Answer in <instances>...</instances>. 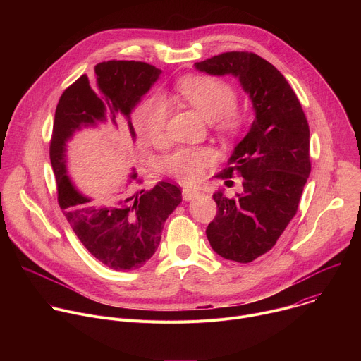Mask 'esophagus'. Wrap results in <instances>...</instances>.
<instances>
[{"mask_svg": "<svg viewBox=\"0 0 361 361\" xmlns=\"http://www.w3.org/2000/svg\"><path fill=\"white\" fill-rule=\"evenodd\" d=\"M197 195H200V191L192 190V188H183V197H184L185 201H190Z\"/></svg>", "mask_w": 361, "mask_h": 361, "instance_id": "obj_1", "label": "esophagus"}]
</instances>
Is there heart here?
<instances>
[{
  "label": "heart",
  "instance_id": "heart-1",
  "mask_svg": "<svg viewBox=\"0 0 361 361\" xmlns=\"http://www.w3.org/2000/svg\"><path fill=\"white\" fill-rule=\"evenodd\" d=\"M177 91L214 127L224 134H235L243 127V116L235 110L237 92L227 81L213 75H188L178 81ZM169 104L161 97L147 99L135 114V124L141 138L154 147L166 141ZM214 148L181 147L167 157L166 171L187 185H195L205 171L216 163Z\"/></svg>",
  "mask_w": 361,
  "mask_h": 361
}]
</instances>
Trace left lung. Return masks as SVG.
<instances>
[{
  "mask_svg": "<svg viewBox=\"0 0 361 361\" xmlns=\"http://www.w3.org/2000/svg\"><path fill=\"white\" fill-rule=\"evenodd\" d=\"M195 68L237 77L252 101L255 120L217 176L233 185L238 174L241 194L228 198L214 192L219 210L205 230L217 254L251 263L274 247L297 213L312 171L310 128L284 75L260 56L230 51L195 63Z\"/></svg>",
  "mask_w": 361,
  "mask_h": 361,
  "instance_id": "left-lung-1",
  "label": "left lung"
}]
</instances>
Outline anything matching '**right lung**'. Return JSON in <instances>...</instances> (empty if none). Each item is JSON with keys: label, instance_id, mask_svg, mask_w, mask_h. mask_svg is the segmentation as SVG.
I'll use <instances>...</instances> for the list:
<instances>
[{"label": "right lung", "instance_id": "obj_1", "mask_svg": "<svg viewBox=\"0 0 361 361\" xmlns=\"http://www.w3.org/2000/svg\"><path fill=\"white\" fill-rule=\"evenodd\" d=\"M161 70L142 61L111 60L95 66V78L81 75L56 109L49 160L57 181V200L78 240L98 262L117 271L144 266L156 252L169 216L181 202L178 185L160 181L138 195L121 191L104 204L94 205L80 194L66 170V142L82 126L110 120L118 113L130 117L140 98L157 81ZM130 133L135 137L128 121ZM134 180L135 174L131 176Z\"/></svg>", "mask_w": 361, "mask_h": 361}]
</instances>
